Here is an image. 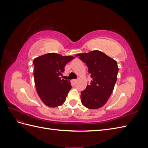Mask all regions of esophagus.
I'll list each match as a JSON object with an SVG mask.
<instances>
[{
  "mask_svg": "<svg viewBox=\"0 0 148 148\" xmlns=\"http://www.w3.org/2000/svg\"><path fill=\"white\" fill-rule=\"evenodd\" d=\"M72 82H73V83L74 84H77V79H73V81H72Z\"/></svg>",
  "mask_w": 148,
  "mask_h": 148,
  "instance_id": "1",
  "label": "esophagus"
}]
</instances>
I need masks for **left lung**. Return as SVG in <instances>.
<instances>
[{"instance_id": "obj_1", "label": "left lung", "mask_w": 148, "mask_h": 148, "mask_svg": "<svg viewBox=\"0 0 148 148\" xmlns=\"http://www.w3.org/2000/svg\"><path fill=\"white\" fill-rule=\"evenodd\" d=\"M76 56L86 63L92 79L81 92L82 104L90 109L101 108L108 101L117 79V62L97 50Z\"/></svg>"}]
</instances>
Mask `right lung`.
<instances>
[{
    "instance_id": "obj_1",
    "label": "right lung",
    "mask_w": 148,
    "mask_h": 148,
    "mask_svg": "<svg viewBox=\"0 0 148 148\" xmlns=\"http://www.w3.org/2000/svg\"><path fill=\"white\" fill-rule=\"evenodd\" d=\"M75 59L49 53L35 58L34 78L36 91L44 104L56 107L63 104L71 88L70 82L61 79L65 65Z\"/></svg>"
}]
</instances>
